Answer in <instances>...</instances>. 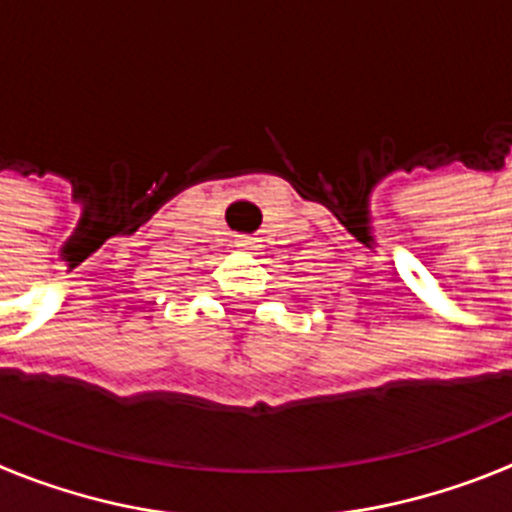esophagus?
<instances>
[{"instance_id":"1","label":"esophagus","mask_w":512,"mask_h":512,"mask_svg":"<svg viewBox=\"0 0 512 512\" xmlns=\"http://www.w3.org/2000/svg\"><path fill=\"white\" fill-rule=\"evenodd\" d=\"M235 246L243 248V251H256V248H259V241L251 238V235H241V238H235Z\"/></svg>"}]
</instances>
